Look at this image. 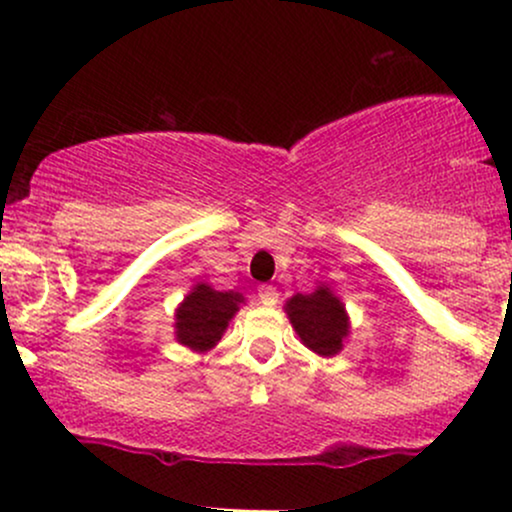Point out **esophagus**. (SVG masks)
Masks as SVG:
<instances>
[{
    "label": "esophagus",
    "instance_id": "1",
    "mask_svg": "<svg viewBox=\"0 0 512 512\" xmlns=\"http://www.w3.org/2000/svg\"><path fill=\"white\" fill-rule=\"evenodd\" d=\"M257 298H260L262 305H276V301H279V291H276V286L262 284L260 289H257Z\"/></svg>",
    "mask_w": 512,
    "mask_h": 512
}]
</instances>
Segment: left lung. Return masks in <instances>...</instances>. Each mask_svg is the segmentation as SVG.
Segmentation results:
<instances>
[{"instance_id": "left-lung-1", "label": "left lung", "mask_w": 512, "mask_h": 512, "mask_svg": "<svg viewBox=\"0 0 512 512\" xmlns=\"http://www.w3.org/2000/svg\"><path fill=\"white\" fill-rule=\"evenodd\" d=\"M293 330L310 351L320 356H334L342 351L349 337V315L327 286H317L313 293H296L284 305Z\"/></svg>"}]
</instances>
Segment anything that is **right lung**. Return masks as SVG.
Wrapping results in <instances>:
<instances>
[{
    "mask_svg": "<svg viewBox=\"0 0 512 512\" xmlns=\"http://www.w3.org/2000/svg\"><path fill=\"white\" fill-rule=\"evenodd\" d=\"M243 301L236 291H214L197 284L175 310V339L199 354L214 349Z\"/></svg>",
    "mask_w": 512,
    "mask_h": 512,
    "instance_id": "right-lung-1",
    "label": "right lung"
}]
</instances>
